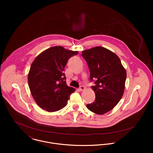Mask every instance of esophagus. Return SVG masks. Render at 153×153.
I'll list each match as a JSON object with an SVG mask.
<instances>
[{
	"label": "esophagus",
	"mask_w": 153,
	"mask_h": 153,
	"mask_svg": "<svg viewBox=\"0 0 153 153\" xmlns=\"http://www.w3.org/2000/svg\"><path fill=\"white\" fill-rule=\"evenodd\" d=\"M79 91H84L85 89V87H84V86H82V85H81V86H80L79 87Z\"/></svg>",
	"instance_id": "1"
}]
</instances>
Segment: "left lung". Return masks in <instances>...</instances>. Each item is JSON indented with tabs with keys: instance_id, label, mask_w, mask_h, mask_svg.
<instances>
[{
	"instance_id": "1",
	"label": "left lung",
	"mask_w": 153,
	"mask_h": 153,
	"mask_svg": "<svg viewBox=\"0 0 153 153\" xmlns=\"http://www.w3.org/2000/svg\"><path fill=\"white\" fill-rule=\"evenodd\" d=\"M87 63L91 88L95 93L94 102L88 109L100 115L105 114L119 102L125 88L126 71L118 56L108 49L97 46L82 52Z\"/></svg>"
}]
</instances>
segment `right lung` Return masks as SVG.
Returning <instances> with one entry per match:
<instances>
[{"label": "right lung", "instance_id": "obj_1", "mask_svg": "<svg viewBox=\"0 0 153 153\" xmlns=\"http://www.w3.org/2000/svg\"><path fill=\"white\" fill-rule=\"evenodd\" d=\"M78 53L56 46L39 55L30 66L27 76L30 92L37 104L48 112L65 107L75 89L66 84L64 68L68 59Z\"/></svg>", "mask_w": 153, "mask_h": 153}]
</instances>
